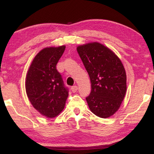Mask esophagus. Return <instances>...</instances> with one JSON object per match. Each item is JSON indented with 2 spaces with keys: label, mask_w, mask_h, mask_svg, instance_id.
<instances>
[{
  "label": "esophagus",
  "mask_w": 154,
  "mask_h": 154,
  "mask_svg": "<svg viewBox=\"0 0 154 154\" xmlns=\"http://www.w3.org/2000/svg\"><path fill=\"white\" fill-rule=\"evenodd\" d=\"M78 86L74 85V86H72L71 87V91H72V92H76L77 91V90H78Z\"/></svg>",
  "instance_id": "obj_1"
}]
</instances>
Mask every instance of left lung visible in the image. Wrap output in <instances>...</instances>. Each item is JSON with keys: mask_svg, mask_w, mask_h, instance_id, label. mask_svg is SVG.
<instances>
[{"mask_svg": "<svg viewBox=\"0 0 154 154\" xmlns=\"http://www.w3.org/2000/svg\"><path fill=\"white\" fill-rule=\"evenodd\" d=\"M77 51L89 75L91 92L86 100L92 113L101 118L112 116L127 91V76L120 59L98 42L78 46Z\"/></svg>", "mask_w": 154, "mask_h": 154, "instance_id": "obj_1", "label": "left lung"}]
</instances>
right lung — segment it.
Returning <instances> with one entry per match:
<instances>
[{
	"label": "right lung",
	"instance_id": "add662e5",
	"mask_svg": "<svg viewBox=\"0 0 154 154\" xmlns=\"http://www.w3.org/2000/svg\"><path fill=\"white\" fill-rule=\"evenodd\" d=\"M66 46L50 47L36 55L27 73L26 90L34 108L45 117L53 118L64 109L69 95L57 64Z\"/></svg>",
	"mask_w": 154,
	"mask_h": 154
}]
</instances>
